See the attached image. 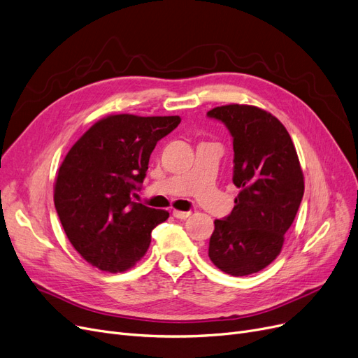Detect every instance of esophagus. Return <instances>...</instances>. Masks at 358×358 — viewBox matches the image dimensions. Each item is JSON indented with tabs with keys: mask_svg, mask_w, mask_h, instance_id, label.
<instances>
[{
	"mask_svg": "<svg viewBox=\"0 0 358 358\" xmlns=\"http://www.w3.org/2000/svg\"><path fill=\"white\" fill-rule=\"evenodd\" d=\"M173 215L177 217V220H187V217L192 215V212H182V210H174Z\"/></svg>",
	"mask_w": 358,
	"mask_h": 358,
	"instance_id": "34e87169",
	"label": "esophagus"
}]
</instances>
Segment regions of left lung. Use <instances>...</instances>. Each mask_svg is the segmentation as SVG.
Here are the masks:
<instances>
[{
  "mask_svg": "<svg viewBox=\"0 0 358 358\" xmlns=\"http://www.w3.org/2000/svg\"><path fill=\"white\" fill-rule=\"evenodd\" d=\"M208 117L232 136V182L240 189L232 212L215 221L209 257L228 275L256 273L281 253L300 208L304 177L297 152L282 122L257 106H216Z\"/></svg>",
  "mask_w": 358,
  "mask_h": 358,
  "instance_id": "1",
  "label": "left lung"
}]
</instances>
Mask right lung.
<instances>
[{
  "mask_svg": "<svg viewBox=\"0 0 358 358\" xmlns=\"http://www.w3.org/2000/svg\"><path fill=\"white\" fill-rule=\"evenodd\" d=\"M181 118L110 115L77 141L58 169L54 203L80 256L105 272H124L148 252L152 229L169 213L131 201L150 153Z\"/></svg>",
  "mask_w": 358,
  "mask_h": 358,
  "instance_id": "obj_1",
  "label": "right lung"
}]
</instances>
